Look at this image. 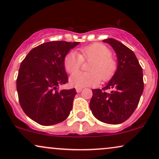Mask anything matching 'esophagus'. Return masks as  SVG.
<instances>
[{
    "instance_id": "obj_1",
    "label": "esophagus",
    "mask_w": 159,
    "mask_h": 159,
    "mask_svg": "<svg viewBox=\"0 0 159 159\" xmlns=\"http://www.w3.org/2000/svg\"><path fill=\"white\" fill-rule=\"evenodd\" d=\"M82 88H76V91H77V93H80L82 91Z\"/></svg>"
}]
</instances>
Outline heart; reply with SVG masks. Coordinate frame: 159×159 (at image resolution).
Returning a JSON list of instances; mask_svg holds the SVG:
<instances>
[{"instance_id":"b5f03b06","label":"heart","mask_w":159,"mask_h":159,"mask_svg":"<svg viewBox=\"0 0 159 159\" xmlns=\"http://www.w3.org/2000/svg\"><path fill=\"white\" fill-rule=\"evenodd\" d=\"M80 54L70 51L65 56L64 65L67 72L73 73L81 67L83 61H90L88 72L74 73L69 78V83L76 88L96 86L101 79L106 81L116 72L117 63L111 56V51L104 44L99 43L82 47Z\"/></svg>"}]
</instances>
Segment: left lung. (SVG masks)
I'll return each instance as SVG.
<instances>
[{
    "label": "left lung",
    "instance_id": "8db88e82",
    "mask_svg": "<svg viewBox=\"0 0 159 159\" xmlns=\"http://www.w3.org/2000/svg\"><path fill=\"white\" fill-rule=\"evenodd\" d=\"M103 42L116 52L118 66L107 85L92 90L90 108L99 121L118 125L127 120L138 105L144 88L143 69L135 54L126 45L112 38Z\"/></svg>",
    "mask_w": 159,
    "mask_h": 159
}]
</instances>
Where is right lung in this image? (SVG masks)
<instances>
[{
  "mask_svg": "<svg viewBox=\"0 0 159 159\" xmlns=\"http://www.w3.org/2000/svg\"><path fill=\"white\" fill-rule=\"evenodd\" d=\"M79 43H43L32 48L21 63L16 79L19 103L26 115L41 125L60 123L70 114L75 88L58 90V86L69 80L65 56Z\"/></svg>",
  "mask_w": 159,
  "mask_h": 159,
  "instance_id": "right-lung-1",
  "label": "right lung"
}]
</instances>
